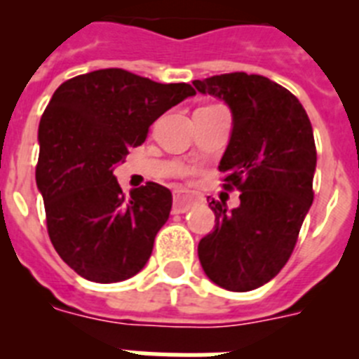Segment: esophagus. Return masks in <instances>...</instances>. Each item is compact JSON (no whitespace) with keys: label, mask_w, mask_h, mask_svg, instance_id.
<instances>
[{"label":"esophagus","mask_w":359,"mask_h":359,"mask_svg":"<svg viewBox=\"0 0 359 359\" xmlns=\"http://www.w3.org/2000/svg\"><path fill=\"white\" fill-rule=\"evenodd\" d=\"M190 203H192V199H190V198H187V196L176 194V196H174L172 212H174V214H183V212L189 210Z\"/></svg>","instance_id":"1"}]
</instances>
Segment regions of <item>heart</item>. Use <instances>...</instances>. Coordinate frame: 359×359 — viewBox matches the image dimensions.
<instances>
[{
    "label": "heart",
    "instance_id": "heart-1",
    "mask_svg": "<svg viewBox=\"0 0 359 359\" xmlns=\"http://www.w3.org/2000/svg\"><path fill=\"white\" fill-rule=\"evenodd\" d=\"M182 174H189V169H182Z\"/></svg>",
    "mask_w": 359,
    "mask_h": 359
}]
</instances>
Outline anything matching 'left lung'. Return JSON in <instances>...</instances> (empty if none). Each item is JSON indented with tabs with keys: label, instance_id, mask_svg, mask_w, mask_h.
I'll use <instances>...</instances> for the list:
<instances>
[{
	"label": "left lung",
	"instance_id": "obj_1",
	"mask_svg": "<svg viewBox=\"0 0 359 359\" xmlns=\"http://www.w3.org/2000/svg\"><path fill=\"white\" fill-rule=\"evenodd\" d=\"M194 86L230 106L233 129L219 172L224 190L241 192L231 212L208 203L215 226L199 241V262L224 290H257L290 261L315 198L313 128L300 100L262 75L224 73Z\"/></svg>",
	"mask_w": 359,
	"mask_h": 359
}]
</instances>
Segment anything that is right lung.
<instances>
[{
	"instance_id": "right-lung-1",
	"label": "right lung",
	"mask_w": 359,
	"mask_h": 359,
	"mask_svg": "<svg viewBox=\"0 0 359 359\" xmlns=\"http://www.w3.org/2000/svg\"><path fill=\"white\" fill-rule=\"evenodd\" d=\"M192 95L185 82L161 84L122 68L77 75L55 90L41 116L36 182L50 241L75 273L111 284L149 261L172 194L147 182L128 198L113 169L158 116Z\"/></svg>"
}]
</instances>
